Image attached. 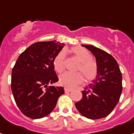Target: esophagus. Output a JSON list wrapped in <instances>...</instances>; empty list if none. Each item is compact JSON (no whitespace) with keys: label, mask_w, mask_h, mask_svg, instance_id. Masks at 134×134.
I'll return each instance as SVG.
<instances>
[{"label":"esophagus","mask_w":134,"mask_h":134,"mask_svg":"<svg viewBox=\"0 0 134 134\" xmlns=\"http://www.w3.org/2000/svg\"><path fill=\"white\" fill-rule=\"evenodd\" d=\"M64 91L66 93H69L70 92H72V90L71 89H69V88H64Z\"/></svg>","instance_id":"34e87169"}]
</instances>
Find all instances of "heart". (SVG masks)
I'll return each mask as SVG.
<instances>
[{"mask_svg": "<svg viewBox=\"0 0 134 134\" xmlns=\"http://www.w3.org/2000/svg\"><path fill=\"white\" fill-rule=\"evenodd\" d=\"M70 53L75 59L79 61L78 70L81 72L86 81H91L97 77L98 73V66L96 62L92 59L91 54L86 48L81 46L72 48ZM65 52L62 51L57 54L53 59V67L55 71L62 72L64 69ZM83 80L82 75L79 72L70 73L64 72L59 76V82L62 86L67 88H72L75 86L81 83Z\"/></svg>", "mask_w": 134, "mask_h": 134, "instance_id": "obj_1", "label": "heart"}]
</instances>
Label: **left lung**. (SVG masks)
Wrapping results in <instances>:
<instances>
[{"mask_svg": "<svg viewBox=\"0 0 134 134\" xmlns=\"http://www.w3.org/2000/svg\"><path fill=\"white\" fill-rule=\"evenodd\" d=\"M95 57L97 77L82 92V99L75 103L79 113L92 120L108 116L119 103L122 93V74L111 55L92 45L82 44Z\"/></svg>", "mask_w": 134, "mask_h": 134, "instance_id": "obj_1", "label": "left lung"}]
</instances>
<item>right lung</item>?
Listing matches in <instances>:
<instances>
[{
  "mask_svg": "<svg viewBox=\"0 0 134 134\" xmlns=\"http://www.w3.org/2000/svg\"><path fill=\"white\" fill-rule=\"evenodd\" d=\"M57 41L31 44L20 55L12 72V90L23 114L39 119L49 114L57 104L63 87L49 86L59 79L53 59L64 46Z\"/></svg>",
  "mask_w": 134,
  "mask_h": 134,
  "instance_id": "right-lung-1",
  "label": "right lung"
}]
</instances>
